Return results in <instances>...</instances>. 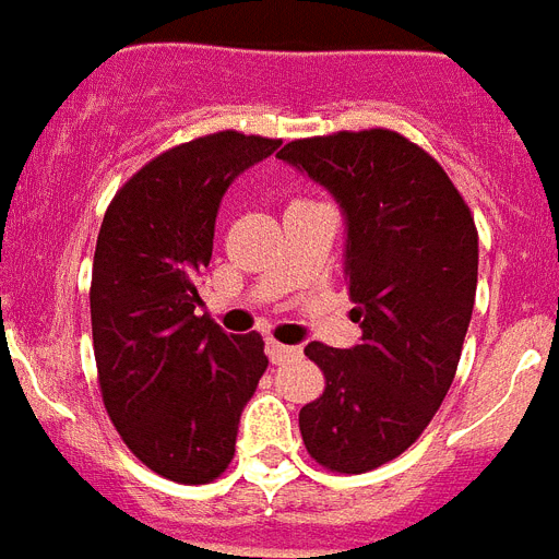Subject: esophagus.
<instances>
[{
    "label": "esophagus",
    "mask_w": 559,
    "mask_h": 559,
    "mask_svg": "<svg viewBox=\"0 0 559 559\" xmlns=\"http://www.w3.org/2000/svg\"><path fill=\"white\" fill-rule=\"evenodd\" d=\"M266 353L275 365L281 361H289V358H298L301 356V347H289V344H278L275 338H266Z\"/></svg>",
    "instance_id": "obj_1"
}]
</instances>
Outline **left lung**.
<instances>
[{
    "label": "left lung",
    "instance_id": "1",
    "mask_svg": "<svg viewBox=\"0 0 559 559\" xmlns=\"http://www.w3.org/2000/svg\"><path fill=\"white\" fill-rule=\"evenodd\" d=\"M278 157L342 209L361 326L347 350L304 347L326 388L301 407L298 428L319 465L365 474L405 453L451 388L474 312V217L442 166L396 131L293 140Z\"/></svg>",
    "mask_w": 559,
    "mask_h": 559
}]
</instances>
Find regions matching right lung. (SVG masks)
Returning <instances> with one entry per match:
<instances>
[{
  "instance_id": "add662e5",
  "label": "right lung",
  "mask_w": 559,
  "mask_h": 559,
  "mask_svg": "<svg viewBox=\"0 0 559 559\" xmlns=\"http://www.w3.org/2000/svg\"><path fill=\"white\" fill-rule=\"evenodd\" d=\"M278 146L217 131L169 148L122 186L99 226L91 330L103 402L131 453L171 483L224 474L270 365L261 335L224 333L194 310L226 189Z\"/></svg>"
}]
</instances>
